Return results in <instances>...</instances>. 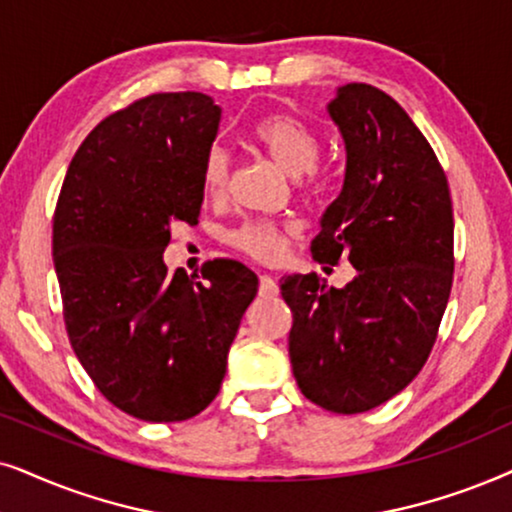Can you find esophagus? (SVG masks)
Returning a JSON list of instances; mask_svg holds the SVG:
<instances>
[{
	"label": "esophagus",
	"mask_w": 512,
	"mask_h": 512,
	"mask_svg": "<svg viewBox=\"0 0 512 512\" xmlns=\"http://www.w3.org/2000/svg\"><path fill=\"white\" fill-rule=\"evenodd\" d=\"M278 295V283L269 274L260 276V297H276Z\"/></svg>",
	"instance_id": "1"
}]
</instances>
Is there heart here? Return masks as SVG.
<instances>
[{"instance_id": "1", "label": "heart", "mask_w": 512, "mask_h": 512, "mask_svg": "<svg viewBox=\"0 0 512 512\" xmlns=\"http://www.w3.org/2000/svg\"><path fill=\"white\" fill-rule=\"evenodd\" d=\"M250 138L262 149L264 156L292 177L306 175V182H316V161L320 154V140L313 128L304 121L285 112L264 114L252 124ZM231 180V161L229 154L222 147L213 145L203 154L201 161V185L208 196L220 199L227 194ZM297 236V229L292 224L281 222H264L250 220L243 222L238 229H231L227 234V243L252 260L274 264L281 262L285 248L292 238Z\"/></svg>"}]
</instances>
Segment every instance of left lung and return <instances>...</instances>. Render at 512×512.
I'll return each instance as SVG.
<instances>
[{"label": "left lung", "mask_w": 512, "mask_h": 512, "mask_svg": "<svg viewBox=\"0 0 512 512\" xmlns=\"http://www.w3.org/2000/svg\"><path fill=\"white\" fill-rule=\"evenodd\" d=\"M327 109L346 173L311 255L351 262L356 278L337 290L295 274L281 295L297 386L327 412L360 414L403 391L431 356L454 278V213L438 156L391 95L346 84Z\"/></svg>", "instance_id": "1"}]
</instances>
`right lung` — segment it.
<instances>
[{
  "label": "right lung",
  "instance_id": "add662e5",
  "mask_svg": "<svg viewBox=\"0 0 512 512\" xmlns=\"http://www.w3.org/2000/svg\"><path fill=\"white\" fill-rule=\"evenodd\" d=\"M222 109L206 93H152L102 119L67 168L53 215L63 318L98 391L152 424L185 421L220 393L257 276L213 260L168 274L177 222H199L201 161Z\"/></svg>",
  "mask_w": 512,
  "mask_h": 512
}]
</instances>
